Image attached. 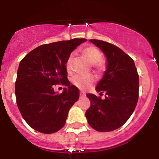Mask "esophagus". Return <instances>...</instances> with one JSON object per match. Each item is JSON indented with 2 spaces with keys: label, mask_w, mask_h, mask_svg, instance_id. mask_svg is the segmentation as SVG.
<instances>
[{
  "label": "esophagus",
  "mask_w": 159,
  "mask_h": 159,
  "mask_svg": "<svg viewBox=\"0 0 159 159\" xmlns=\"http://www.w3.org/2000/svg\"><path fill=\"white\" fill-rule=\"evenodd\" d=\"M85 96V93H83V92H80V97H84Z\"/></svg>",
  "instance_id": "obj_1"
}]
</instances>
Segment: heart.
Here are the masks:
<instances>
[{
    "label": "heart",
    "instance_id": "1",
    "mask_svg": "<svg viewBox=\"0 0 159 159\" xmlns=\"http://www.w3.org/2000/svg\"><path fill=\"white\" fill-rule=\"evenodd\" d=\"M81 54L84 59L90 63V65L93 66V67L96 70L102 71L104 68L103 63H102V54L98 48L92 45L86 46L81 50ZM73 60V55L71 54L67 58L66 63V67L68 72L71 70L72 68V63ZM94 82L93 76L89 75L87 76H79L76 75L72 78V83L76 87L81 89H86L90 87Z\"/></svg>",
    "mask_w": 159,
    "mask_h": 159
}]
</instances>
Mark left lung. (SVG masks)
<instances>
[{
  "label": "left lung",
  "mask_w": 159,
  "mask_h": 159,
  "mask_svg": "<svg viewBox=\"0 0 159 159\" xmlns=\"http://www.w3.org/2000/svg\"><path fill=\"white\" fill-rule=\"evenodd\" d=\"M106 57V70L96 86L100 96L87 93L90 107L86 111L89 125L98 132H111L121 127L132 114L138 100L139 77L134 62L116 45L90 39Z\"/></svg>",
  "instance_id": "left-lung-1"
}]
</instances>
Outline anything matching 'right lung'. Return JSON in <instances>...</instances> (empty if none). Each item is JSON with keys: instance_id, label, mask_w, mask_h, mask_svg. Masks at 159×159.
<instances>
[{"instance_id": "1", "label": "right lung", "mask_w": 159, "mask_h": 159, "mask_svg": "<svg viewBox=\"0 0 159 159\" xmlns=\"http://www.w3.org/2000/svg\"><path fill=\"white\" fill-rule=\"evenodd\" d=\"M86 39L60 41L37 47L20 62L15 85L16 102L30 127L44 134L63 127L69 109L79 98V90L67 79V58ZM67 86L61 94L53 86Z\"/></svg>"}]
</instances>
